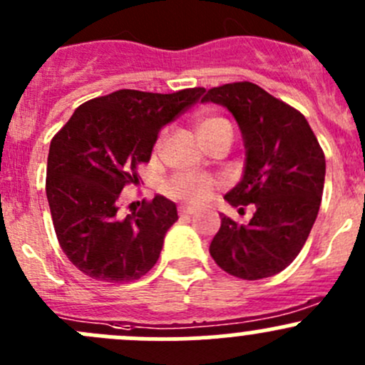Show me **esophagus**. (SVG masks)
<instances>
[{
	"instance_id": "34e87169",
	"label": "esophagus",
	"mask_w": 365,
	"mask_h": 365,
	"mask_svg": "<svg viewBox=\"0 0 365 365\" xmlns=\"http://www.w3.org/2000/svg\"><path fill=\"white\" fill-rule=\"evenodd\" d=\"M178 213H180V217H190L196 213V208H194V206H180Z\"/></svg>"
}]
</instances>
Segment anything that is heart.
I'll return each instance as SVG.
<instances>
[{"mask_svg": "<svg viewBox=\"0 0 365 365\" xmlns=\"http://www.w3.org/2000/svg\"><path fill=\"white\" fill-rule=\"evenodd\" d=\"M220 123H227V121L220 120V118H200L197 120V134L212 130ZM213 185H215V182L210 176L201 175V173H180V175L171 176L165 182L164 190L168 196L175 197V200L197 205L208 200Z\"/></svg>", "mask_w": 365, "mask_h": 365, "instance_id": "obj_1", "label": "heart"}]
</instances>
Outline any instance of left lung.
<instances>
[{"label":"left lung","mask_w":365,"mask_h":365,"mask_svg":"<svg viewBox=\"0 0 365 365\" xmlns=\"http://www.w3.org/2000/svg\"><path fill=\"white\" fill-rule=\"evenodd\" d=\"M201 102L224 106L244 138V175L224 200L242 212L247 205L256 210L249 224L222 213L210 254L238 279L272 277L298 256L318 217L325 183L322 146L304 114L254 83L212 88Z\"/></svg>","instance_id":"8db88e82"}]
</instances>
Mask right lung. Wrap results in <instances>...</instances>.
I'll use <instances>...</instances> for the list:
<instances>
[{
  "mask_svg": "<svg viewBox=\"0 0 365 365\" xmlns=\"http://www.w3.org/2000/svg\"><path fill=\"white\" fill-rule=\"evenodd\" d=\"M203 91L118 90L79 106L53 138L46 178L51 217L60 247L88 277L130 282L157 263L178 220L176 205L155 196L123 215L118 197L125 185L139 183L138 165L150 160L160 128Z\"/></svg>",
  "mask_w": 365,
  "mask_h": 365,
  "instance_id": "right-lung-1",
  "label": "right lung"
}]
</instances>
